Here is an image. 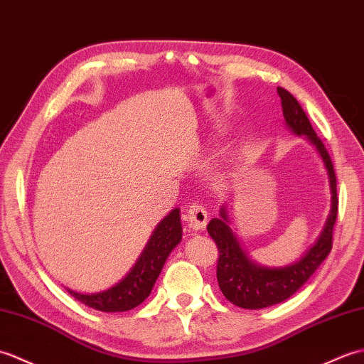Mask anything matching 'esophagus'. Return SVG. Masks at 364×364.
<instances>
[{
    "label": "esophagus",
    "instance_id": "obj_1",
    "mask_svg": "<svg viewBox=\"0 0 364 364\" xmlns=\"http://www.w3.org/2000/svg\"><path fill=\"white\" fill-rule=\"evenodd\" d=\"M207 210L200 203H193L188 210H187V221H188V228L193 230H200L207 225Z\"/></svg>",
    "mask_w": 364,
    "mask_h": 364
}]
</instances>
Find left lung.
<instances>
[{"mask_svg":"<svg viewBox=\"0 0 364 364\" xmlns=\"http://www.w3.org/2000/svg\"><path fill=\"white\" fill-rule=\"evenodd\" d=\"M277 93L288 129L296 135L305 136L313 144L327 169L332 207H330L326 225L316 243L297 262L269 268V266H262L250 260L246 250L241 247L238 235L232 230L228 207L221 205L220 216L213 218L207 225L208 235L213 238L220 252L216 264L218 284L228 301L247 310H260L287 301L313 276V272L319 268V264L332 250L333 225L338 216L336 177L328 152L316 132L313 131L309 117L305 115L294 96L282 87H277Z\"/></svg>","mask_w":364,"mask_h":364,"instance_id":"obj_1","label":"left lung"}]
</instances>
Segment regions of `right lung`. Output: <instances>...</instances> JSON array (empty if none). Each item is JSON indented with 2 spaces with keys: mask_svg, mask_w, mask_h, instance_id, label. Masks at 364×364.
Returning a JSON list of instances; mask_svg holds the SVG:
<instances>
[{
  "mask_svg": "<svg viewBox=\"0 0 364 364\" xmlns=\"http://www.w3.org/2000/svg\"><path fill=\"white\" fill-rule=\"evenodd\" d=\"M182 224L181 210L173 208L157 228L144 246L139 260L132 269L121 279L117 285L100 293H77L67 288V291L79 302L92 306L95 310L106 313H118L132 310L144 302L154 287L160 271L164 268L168 255L181 243Z\"/></svg>",
  "mask_w": 364,
  "mask_h": 364,
  "instance_id": "add662e5",
  "label": "right lung"
}]
</instances>
